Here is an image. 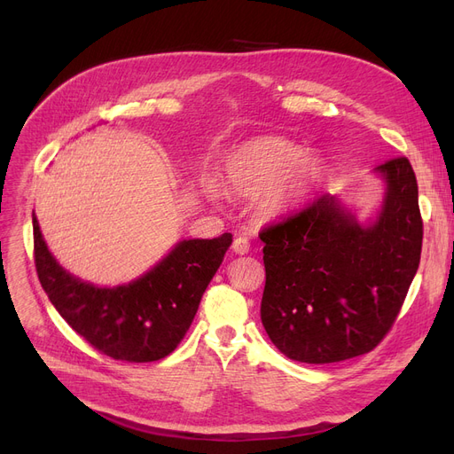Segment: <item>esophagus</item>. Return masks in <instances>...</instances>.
<instances>
[{
  "label": "esophagus",
  "instance_id": "1",
  "mask_svg": "<svg viewBox=\"0 0 454 454\" xmlns=\"http://www.w3.org/2000/svg\"><path fill=\"white\" fill-rule=\"evenodd\" d=\"M231 248H233L235 254L245 255V254H248V250H250V243H248L247 237H237V239H235L233 245H231Z\"/></svg>",
  "mask_w": 454,
  "mask_h": 454
}]
</instances>
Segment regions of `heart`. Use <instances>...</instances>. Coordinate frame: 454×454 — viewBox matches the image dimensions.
I'll return each instance as SVG.
<instances>
[{
    "label": "heart",
    "instance_id": "obj_1",
    "mask_svg": "<svg viewBox=\"0 0 454 454\" xmlns=\"http://www.w3.org/2000/svg\"><path fill=\"white\" fill-rule=\"evenodd\" d=\"M300 156L301 149L283 137L245 141L224 160V187L233 195L255 197L263 219H281L313 195L320 178L318 163ZM204 193L217 199L219 185L207 180Z\"/></svg>",
    "mask_w": 454,
    "mask_h": 454
}]
</instances>
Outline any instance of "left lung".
I'll use <instances>...</instances> for the list:
<instances>
[{
    "label": "left lung",
    "mask_w": 454,
    "mask_h": 454,
    "mask_svg": "<svg viewBox=\"0 0 454 454\" xmlns=\"http://www.w3.org/2000/svg\"><path fill=\"white\" fill-rule=\"evenodd\" d=\"M373 171L387 191L372 224L322 195L259 233L267 272L261 322L293 361L327 364L372 351L407 298L423 241L416 175L404 156Z\"/></svg>",
    "instance_id": "obj_1"
}]
</instances>
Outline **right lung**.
<instances>
[{"label": "right lung", "instance_id": "add662e5", "mask_svg": "<svg viewBox=\"0 0 454 454\" xmlns=\"http://www.w3.org/2000/svg\"><path fill=\"white\" fill-rule=\"evenodd\" d=\"M33 237L38 279L60 317L95 349L127 363H153L175 351L231 245V233L180 241L147 274L108 289L57 263L35 215Z\"/></svg>", "mask_w": 454, "mask_h": 454}]
</instances>
